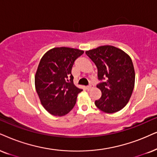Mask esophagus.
<instances>
[{"label": "esophagus", "mask_w": 157, "mask_h": 157, "mask_svg": "<svg viewBox=\"0 0 157 157\" xmlns=\"http://www.w3.org/2000/svg\"><path fill=\"white\" fill-rule=\"evenodd\" d=\"M93 87H94V85H93V84H90V85H88V86L87 87V90H91V89L93 88Z\"/></svg>", "instance_id": "obj_1"}]
</instances>
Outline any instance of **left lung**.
Instances as JSON below:
<instances>
[{"mask_svg": "<svg viewBox=\"0 0 157 157\" xmlns=\"http://www.w3.org/2000/svg\"><path fill=\"white\" fill-rule=\"evenodd\" d=\"M86 55L98 69L97 85L101 97L95 101L100 110L112 114L122 109L132 96L135 70L132 59L122 50L112 45H102L87 51Z\"/></svg>", "mask_w": 157, "mask_h": 157, "instance_id": "left-lung-1", "label": "left lung"}]
</instances>
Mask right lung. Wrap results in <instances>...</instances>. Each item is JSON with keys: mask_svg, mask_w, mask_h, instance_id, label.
<instances>
[{"mask_svg": "<svg viewBox=\"0 0 157 157\" xmlns=\"http://www.w3.org/2000/svg\"><path fill=\"white\" fill-rule=\"evenodd\" d=\"M84 51L67 47L54 48L43 55L35 77V89L45 109L53 116H64L72 109L82 90L73 83L75 61Z\"/></svg>", "mask_w": 157, "mask_h": 157, "instance_id": "add662e5", "label": "right lung"}]
</instances>
